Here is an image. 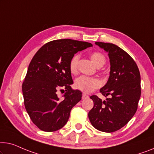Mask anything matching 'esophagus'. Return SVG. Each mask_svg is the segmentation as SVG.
I'll use <instances>...</instances> for the list:
<instances>
[{
    "mask_svg": "<svg viewBox=\"0 0 154 154\" xmlns=\"http://www.w3.org/2000/svg\"><path fill=\"white\" fill-rule=\"evenodd\" d=\"M87 97H88V95H86V94H85V93L82 94V100L86 99V98H87Z\"/></svg>",
    "mask_w": 154,
    "mask_h": 154,
    "instance_id": "1",
    "label": "esophagus"
}]
</instances>
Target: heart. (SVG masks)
Segmentation results:
<instances>
[{
	"label": "heart",
	"mask_w": 154,
	"mask_h": 154,
	"mask_svg": "<svg viewBox=\"0 0 154 154\" xmlns=\"http://www.w3.org/2000/svg\"><path fill=\"white\" fill-rule=\"evenodd\" d=\"M92 61L98 68L103 66L106 63V59L104 55L99 52H92L90 55ZM79 55L75 54L71 58L69 63L70 72L75 74L77 72L78 62H79ZM100 82L95 78H91L86 76H81L77 78L75 82V86L78 90L84 93H89L100 86Z\"/></svg>",
	"instance_id": "heart-1"
}]
</instances>
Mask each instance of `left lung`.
<instances>
[{
	"instance_id": "8db88e82",
	"label": "left lung",
	"mask_w": 154,
	"mask_h": 154,
	"mask_svg": "<svg viewBox=\"0 0 154 154\" xmlns=\"http://www.w3.org/2000/svg\"><path fill=\"white\" fill-rule=\"evenodd\" d=\"M95 44L108 52L109 57L110 75L100 93L110 97L102 101L97 96H91L94 106L88 118L96 129L111 133L125 126L136 113L141 95L140 74L131 57L118 45Z\"/></svg>"
}]
</instances>
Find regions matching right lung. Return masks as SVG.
Instances as JSON below:
<instances>
[{
  "instance_id": "1",
  "label": "right lung",
  "mask_w": 154,
  "mask_h": 154,
  "mask_svg": "<svg viewBox=\"0 0 154 154\" xmlns=\"http://www.w3.org/2000/svg\"><path fill=\"white\" fill-rule=\"evenodd\" d=\"M92 46L84 41L54 40L43 45L33 57L22 91L27 113L41 130L52 132L62 128L71 109L82 100V92L71 88L69 63L77 52ZM61 88L66 91L63 100L56 94Z\"/></svg>"
}]
</instances>
